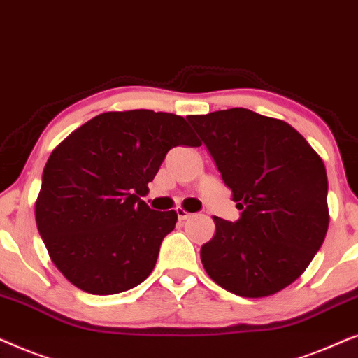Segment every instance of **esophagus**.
<instances>
[{"mask_svg":"<svg viewBox=\"0 0 358 358\" xmlns=\"http://www.w3.org/2000/svg\"><path fill=\"white\" fill-rule=\"evenodd\" d=\"M176 216H178L180 221H187L188 217H192V214L188 211H185L183 208H176Z\"/></svg>","mask_w":358,"mask_h":358,"instance_id":"34e87169","label":"esophagus"}]
</instances>
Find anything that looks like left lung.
<instances>
[{
  "label": "left lung",
  "mask_w": 358,
  "mask_h": 358,
  "mask_svg": "<svg viewBox=\"0 0 358 358\" xmlns=\"http://www.w3.org/2000/svg\"><path fill=\"white\" fill-rule=\"evenodd\" d=\"M241 209L236 222L214 216L201 247L209 278L244 298L282 292L321 249L329 227L326 166L282 119L245 108L188 116Z\"/></svg>",
  "instance_id": "8db88e82"
}]
</instances>
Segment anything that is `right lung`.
<instances>
[{
    "instance_id": "add662e5",
    "label": "right lung",
    "mask_w": 358,
    "mask_h": 358,
    "mask_svg": "<svg viewBox=\"0 0 358 358\" xmlns=\"http://www.w3.org/2000/svg\"><path fill=\"white\" fill-rule=\"evenodd\" d=\"M198 147L185 117L150 109L90 119L52 150L36 201L50 260L71 285L116 294L152 273L175 211L142 201L166 152Z\"/></svg>"
}]
</instances>
